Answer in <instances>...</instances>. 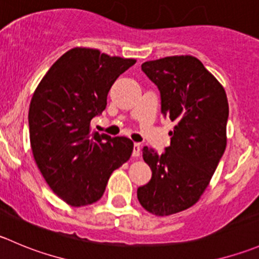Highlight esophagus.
<instances>
[{
    "label": "esophagus",
    "mask_w": 259,
    "mask_h": 259,
    "mask_svg": "<svg viewBox=\"0 0 259 259\" xmlns=\"http://www.w3.org/2000/svg\"><path fill=\"white\" fill-rule=\"evenodd\" d=\"M140 150H142V145L139 143H135L134 148H133V157H139Z\"/></svg>",
    "instance_id": "34e87169"
}]
</instances>
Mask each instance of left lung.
Segmentation results:
<instances>
[{
	"instance_id": "left-lung-1",
	"label": "left lung",
	"mask_w": 259,
	"mask_h": 259,
	"mask_svg": "<svg viewBox=\"0 0 259 259\" xmlns=\"http://www.w3.org/2000/svg\"><path fill=\"white\" fill-rule=\"evenodd\" d=\"M157 84L162 114L175 122L163 154L143 148L152 178L138 188L147 211L167 217L196 204L227 147L229 105L224 87L192 55H173L142 64Z\"/></svg>"
}]
</instances>
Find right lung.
Masks as SVG:
<instances>
[{
    "label": "right lung",
    "instance_id": "obj_1",
    "mask_svg": "<svg viewBox=\"0 0 259 259\" xmlns=\"http://www.w3.org/2000/svg\"><path fill=\"white\" fill-rule=\"evenodd\" d=\"M135 62L73 48L50 67L32 95L29 132L35 163L53 192L71 206L99 201L111 173L132 155V140L91 132V120L106 109L111 86Z\"/></svg>",
    "mask_w": 259,
    "mask_h": 259
}]
</instances>
